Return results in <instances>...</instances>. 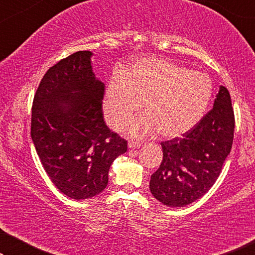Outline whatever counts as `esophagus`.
Here are the masks:
<instances>
[{
    "label": "esophagus",
    "instance_id": "34e87169",
    "mask_svg": "<svg viewBox=\"0 0 255 255\" xmlns=\"http://www.w3.org/2000/svg\"><path fill=\"white\" fill-rule=\"evenodd\" d=\"M140 146H141V142L140 141H135V140H130V141H128V148L134 149V148L140 147Z\"/></svg>",
    "mask_w": 255,
    "mask_h": 255
}]
</instances>
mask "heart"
<instances>
[{
    "label": "heart",
    "mask_w": 255,
    "mask_h": 255,
    "mask_svg": "<svg viewBox=\"0 0 255 255\" xmlns=\"http://www.w3.org/2000/svg\"><path fill=\"white\" fill-rule=\"evenodd\" d=\"M212 94L208 74L163 59H142L123 75L113 76L103 99V114L114 130L128 124V133L145 138L159 131L163 138L190 131L207 110Z\"/></svg>",
    "instance_id": "obj_1"
}]
</instances>
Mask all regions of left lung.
<instances>
[{
  "label": "left lung",
  "instance_id": "1",
  "mask_svg": "<svg viewBox=\"0 0 255 255\" xmlns=\"http://www.w3.org/2000/svg\"><path fill=\"white\" fill-rule=\"evenodd\" d=\"M235 113L225 87L214 108L182 137L161 142V165L152 174L149 189L168 207H184L203 196L216 182L232 148Z\"/></svg>",
  "mask_w": 255,
  "mask_h": 255
}]
</instances>
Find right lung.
Instances as JSON below:
<instances>
[{"label":"right lung","mask_w":255,"mask_h":255,"mask_svg":"<svg viewBox=\"0 0 255 255\" xmlns=\"http://www.w3.org/2000/svg\"><path fill=\"white\" fill-rule=\"evenodd\" d=\"M92 52L79 51L48 68L34 94L31 138L45 172L66 196L85 200L108 186L111 163L128 141L103 120V82Z\"/></svg>","instance_id":"obj_1"}]
</instances>
